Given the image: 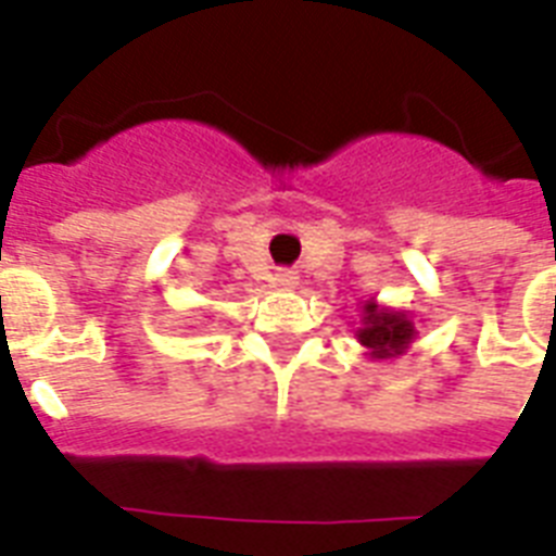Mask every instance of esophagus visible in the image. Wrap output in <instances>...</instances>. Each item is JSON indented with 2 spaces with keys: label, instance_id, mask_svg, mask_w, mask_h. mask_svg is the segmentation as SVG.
I'll list each match as a JSON object with an SVG mask.
<instances>
[{
  "label": "esophagus",
  "instance_id": "34e87169",
  "mask_svg": "<svg viewBox=\"0 0 556 556\" xmlns=\"http://www.w3.org/2000/svg\"><path fill=\"white\" fill-rule=\"evenodd\" d=\"M274 282H277L279 288H294L296 270L294 268H277V274H274Z\"/></svg>",
  "mask_w": 556,
  "mask_h": 556
}]
</instances>
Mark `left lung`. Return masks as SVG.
Listing matches in <instances>:
<instances>
[{
  "label": "left lung",
  "instance_id": "8db88e82",
  "mask_svg": "<svg viewBox=\"0 0 556 556\" xmlns=\"http://www.w3.org/2000/svg\"><path fill=\"white\" fill-rule=\"evenodd\" d=\"M364 314L366 326L357 331V340H361L366 349H371V355L375 357L401 355V349H406V343L413 340L415 329L404 314L383 312V308H378V305L371 303L366 305Z\"/></svg>",
  "mask_w": 556,
  "mask_h": 556
}]
</instances>
